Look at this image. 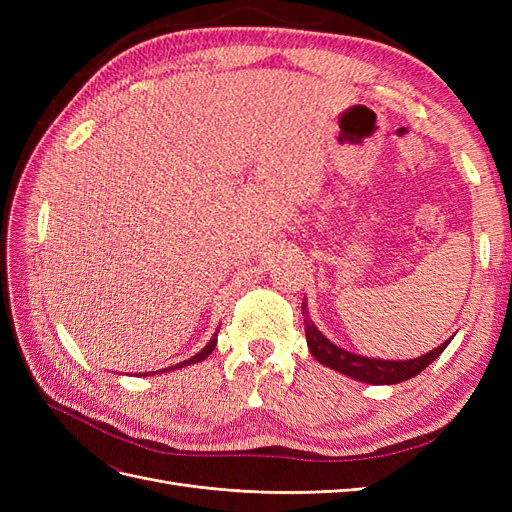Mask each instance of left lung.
Listing matches in <instances>:
<instances>
[{
    "instance_id": "8db88e82",
    "label": "left lung",
    "mask_w": 512,
    "mask_h": 512,
    "mask_svg": "<svg viewBox=\"0 0 512 512\" xmlns=\"http://www.w3.org/2000/svg\"><path fill=\"white\" fill-rule=\"evenodd\" d=\"M303 316H305V339H307V348L312 352L314 359L322 363L324 367H331L339 374H344L352 380H359L365 384H399L404 380L414 378L416 374H421L425 367H429L438 356L444 352L448 342L442 346L433 348L431 352L416 356V359L410 361H384V359H369V356H361L348 352L344 348L335 346L324 337L316 324L309 318L307 312V303L303 301Z\"/></svg>"
}]
</instances>
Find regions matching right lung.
<instances>
[{"label": "right lung", "mask_w": 512, "mask_h": 512, "mask_svg": "<svg viewBox=\"0 0 512 512\" xmlns=\"http://www.w3.org/2000/svg\"><path fill=\"white\" fill-rule=\"evenodd\" d=\"M215 344H218V333H215L213 337H211V342L200 350L198 354H194L192 359H188V361H183V363H177V365H173V367H168V369H164V371H170V369H179V367H185V365H194V363H200V361H205L207 356L213 352V348H215ZM153 374H156V371H153ZM147 376V374H145Z\"/></svg>", "instance_id": "obj_1"}]
</instances>
